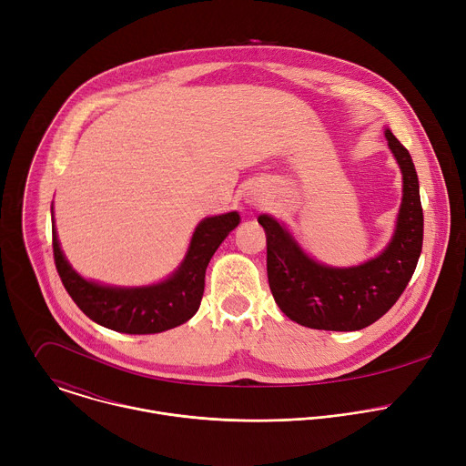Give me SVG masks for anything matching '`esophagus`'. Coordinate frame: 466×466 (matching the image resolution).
<instances>
[{
	"label": "esophagus",
	"mask_w": 466,
	"mask_h": 466,
	"mask_svg": "<svg viewBox=\"0 0 466 466\" xmlns=\"http://www.w3.org/2000/svg\"><path fill=\"white\" fill-rule=\"evenodd\" d=\"M254 203H259V198H254Z\"/></svg>",
	"instance_id": "34e87169"
}]
</instances>
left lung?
<instances>
[{"label":"left lung","instance_id":"obj_1","mask_svg":"<svg viewBox=\"0 0 466 466\" xmlns=\"http://www.w3.org/2000/svg\"><path fill=\"white\" fill-rule=\"evenodd\" d=\"M387 144L402 169L404 197L387 248L358 268H326L306 256L269 216L258 223L268 236V279L279 308L313 329L354 331L370 326L400 299L422 250L424 216L419 178L410 151L385 130Z\"/></svg>","mask_w":466,"mask_h":466}]
</instances>
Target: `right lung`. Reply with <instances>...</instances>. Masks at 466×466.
<instances>
[{
    "mask_svg": "<svg viewBox=\"0 0 466 466\" xmlns=\"http://www.w3.org/2000/svg\"><path fill=\"white\" fill-rule=\"evenodd\" d=\"M239 225L238 212L208 218L197 227L178 271L149 288H108L81 279L66 261L53 227V258L58 277L79 309L94 322L123 334H158L195 315L205 291L208 261Z\"/></svg>",
    "mask_w": 466,
    "mask_h": 466,
    "instance_id": "1",
    "label": "right lung"
}]
</instances>
